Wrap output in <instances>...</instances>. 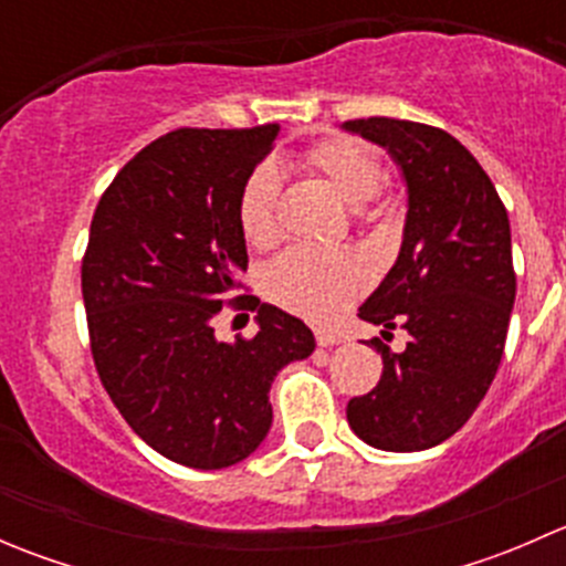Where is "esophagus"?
Wrapping results in <instances>:
<instances>
[{"label": "esophagus", "instance_id": "1", "mask_svg": "<svg viewBox=\"0 0 566 566\" xmlns=\"http://www.w3.org/2000/svg\"><path fill=\"white\" fill-rule=\"evenodd\" d=\"M315 336H317V345L319 347H334V345H339L342 339H345V336H342L339 331H325V328H319Z\"/></svg>", "mask_w": 566, "mask_h": 566}]
</instances>
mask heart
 <instances>
[{"instance_id": "b5f03b06", "label": "heart", "mask_w": 566, "mask_h": 566, "mask_svg": "<svg viewBox=\"0 0 566 566\" xmlns=\"http://www.w3.org/2000/svg\"><path fill=\"white\" fill-rule=\"evenodd\" d=\"M315 172H319L336 188L342 199L361 205L375 197L380 186L378 156L369 145L347 136L317 142L304 156ZM276 202H279V172L273 164H260L247 177L238 197V221L243 238L251 247H268L276 241ZM369 273L367 260L350 249L325 251L312 247H293L268 265L262 276L268 298L284 310L306 319L336 317L367 290Z\"/></svg>"}]
</instances>
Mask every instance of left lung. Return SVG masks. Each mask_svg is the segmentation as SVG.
Wrapping results in <instances>:
<instances>
[{
	"label": "left lung",
	"mask_w": 566,
	"mask_h": 566,
	"mask_svg": "<svg viewBox=\"0 0 566 566\" xmlns=\"http://www.w3.org/2000/svg\"><path fill=\"white\" fill-rule=\"evenodd\" d=\"M386 147L408 188L402 249L358 310L367 323L408 331L384 358L380 384L347 402V421L384 452H421L471 419L499 373L515 304L510 216L476 158L452 134L410 119L342 125Z\"/></svg>",
	"instance_id": "left-lung-1"
}]
</instances>
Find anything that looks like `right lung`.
Returning a JSON list of instances; mask_svg holds the SVG:
<instances>
[{"label": "right lung", "mask_w": 566, "mask_h": 566, "mask_svg": "<svg viewBox=\"0 0 566 566\" xmlns=\"http://www.w3.org/2000/svg\"><path fill=\"white\" fill-rule=\"evenodd\" d=\"M279 130L177 128L119 169L90 224L82 295L101 384L147 447L199 471L260 447L273 378L315 350L304 319L235 298L249 265L238 197ZM224 303L258 310L256 337L214 339Z\"/></svg>", "instance_id": "1"}]
</instances>
